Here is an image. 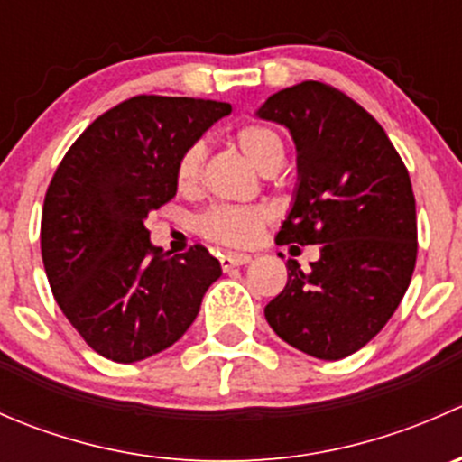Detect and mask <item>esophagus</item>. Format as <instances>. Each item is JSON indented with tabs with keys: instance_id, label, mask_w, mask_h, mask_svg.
<instances>
[{
	"instance_id": "obj_1",
	"label": "esophagus",
	"mask_w": 462,
	"mask_h": 462,
	"mask_svg": "<svg viewBox=\"0 0 462 462\" xmlns=\"http://www.w3.org/2000/svg\"><path fill=\"white\" fill-rule=\"evenodd\" d=\"M250 254H241V253H227V254H221V268L226 270H232V268H236V265H245V263H250Z\"/></svg>"
}]
</instances>
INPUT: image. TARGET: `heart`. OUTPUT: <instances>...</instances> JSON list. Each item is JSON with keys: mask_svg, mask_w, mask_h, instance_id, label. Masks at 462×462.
<instances>
[{"mask_svg": "<svg viewBox=\"0 0 462 462\" xmlns=\"http://www.w3.org/2000/svg\"><path fill=\"white\" fill-rule=\"evenodd\" d=\"M236 147L244 156L259 167L263 174H273L283 162V141L277 129L268 125H244L235 134ZM203 147L192 144L183 152L176 165V185L180 192H192L201 179ZM270 214L259 205H214L199 217V230L208 239L226 245H250L257 241L261 227L268 223Z\"/></svg>", "mask_w": 462, "mask_h": 462, "instance_id": "1", "label": "heart"}]
</instances>
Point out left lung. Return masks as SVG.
I'll return each instance as SVG.
<instances>
[{"instance_id": "8db88e82", "label": "left lung", "mask_w": 462, "mask_h": 462, "mask_svg": "<svg viewBox=\"0 0 462 462\" xmlns=\"http://www.w3.org/2000/svg\"><path fill=\"white\" fill-rule=\"evenodd\" d=\"M257 116L291 129L297 147L300 185L277 244H319L309 270L288 259L265 319L291 346L342 360L384 328L411 282V179L374 116L324 82L282 88Z\"/></svg>"}]
</instances>
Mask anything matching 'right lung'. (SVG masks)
<instances>
[{
    "label": "right lung",
    "mask_w": 462,
    "mask_h": 462,
    "mask_svg": "<svg viewBox=\"0 0 462 462\" xmlns=\"http://www.w3.org/2000/svg\"><path fill=\"white\" fill-rule=\"evenodd\" d=\"M230 111L194 97H129L88 125L51 179L40 230L46 277L106 360L132 365L179 342L221 277L203 245L165 257L144 218L176 197L185 149Z\"/></svg>",
    "instance_id": "1"
}]
</instances>
